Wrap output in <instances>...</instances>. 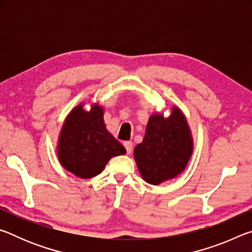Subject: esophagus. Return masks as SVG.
Segmentation results:
<instances>
[{
	"instance_id": "esophagus-1",
	"label": "esophagus",
	"mask_w": 252,
	"mask_h": 252,
	"mask_svg": "<svg viewBox=\"0 0 252 252\" xmlns=\"http://www.w3.org/2000/svg\"><path fill=\"white\" fill-rule=\"evenodd\" d=\"M125 148H126L127 155H130L132 150H133V144H132V142H130V141H126V142H125Z\"/></svg>"
}]
</instances>
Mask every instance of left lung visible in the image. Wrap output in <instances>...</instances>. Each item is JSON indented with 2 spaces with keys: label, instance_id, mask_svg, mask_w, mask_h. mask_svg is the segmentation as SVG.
<instances>
[{
  "label": "left lung",
  "instance_id": "1",
  "mask_svg": "<svg viewBox=\"0 0 252 252\" xmlns=\"http://www.w3.org/2000/svg\"><path fill=\"white\" fill-rule=\"evenodd\" d=\"M193 152V140L182 111L174 105L171 114L149 118L143 141L134 148L136 167L153 186L171 180L186 169Z\"/></svg>",
  "mask_w": 252,
  "mask_h": 252
}]
</instances>
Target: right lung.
Returning a JSON list of instances; mask_svg holds the SVG:
<instances>
[{"label":"right lung","instance_id":"right-lung-1","mask_svg":"<svg viewBox=\"0 0 252 252\" xmlns=\"http://www.w3.org/2000/svg\"><path fill=\"white\" fill-rule=\"evenodd\" d=\"M80 103L67 114L60 131L58 158L67 171L82 179L97 176L111 158L125 155V147L106 130L103 108L92 104L90 111Z\"/></svg>","mask_w":252,"mask_h":252}]
</instances>
